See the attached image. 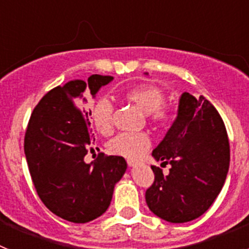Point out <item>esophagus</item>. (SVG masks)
<instances>
[{
  "label": "esophagus",
  "mask_w": 249,
  "mask_h": 249,
  "mask_svg": "<svg viewBox=\"0 0 249 249\" xmlns=\"http://www.w3.org/2000/svg\"><path fill=\"white\" fill-rule=\"evenodd\" d=\"M127 164H128L129 167H133L135 164H137V160H132V158H128V160H127Z\"/></svg>",
  "instance_id": "obj_1"
}]
</instances>
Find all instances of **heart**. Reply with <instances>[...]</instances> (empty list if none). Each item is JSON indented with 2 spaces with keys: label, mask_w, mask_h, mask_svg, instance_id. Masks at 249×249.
Masks as SVG:
<instances>
[{
  "label": "heart",
  "mask_w": 249,
  "mask_h": 249,
  "mask_svg": "<svg viewBox=\"0 0 249 249\" xmlns=\"http://www.w3.org/2000/svg\"><path fill=\"white\" fill-rule=\"evenodd\" d=\"M124 98L135 105L141 112L148 116L160 126L168 124L173 118L171 109L164 107V93L158 87L151 85H141L132 87L124 92ZM113 106L107 98H101L92 109V121L100 133L107 136L113 129ZM151 146V140L144 132H123L112 138L108 143V151L112 155L127 158H137Z\"/></svg>",
  "instance_id": "1"
}]
</instances>
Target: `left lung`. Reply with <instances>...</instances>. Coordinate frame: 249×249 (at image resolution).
Returning <instances> with one entry per match:
<instances>
[{
  "label": "left lung",
  "mask_w": 249,
  "mask_h": 249,
  "mask_svg": "<svg viewBox=\"0 0 249 249\" xmlns=\"http://www.w3.org/2000/svg\"><path fill=\"white\" fill-rule=\"evenodd\" d=\"M152 156L171 168L163 176L160 167H151L149 210L171 223L198 218L219 195L230 168L227 131L214 106L203 96L182 93L177 117Z\"/></svg>",
  "instance_id": "1"
}]
</instances>
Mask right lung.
Returning <instances> with one entry per match:
<instances>
[{
    "instance_id": "1",
    "label": "right lung",
    "mask_w": 249,
    "mask_h": 249,
    "mask_svg": "<svg viewBox=\"0 0 249 249\" xmlns=\"http://www.w3.org/2000/svg\"><path fill=\"white\" fill-rule=\"evenodd\" d=\"M112 76L92 74L51 89L35 107L25 136V155L37 195L52 213L73 223L102 215L127 163L120 156L100 153L92 163L85 156L92 144L83 94L96 96ZM93 149V148H91Z\"/></svg>"
}]
</instances>
